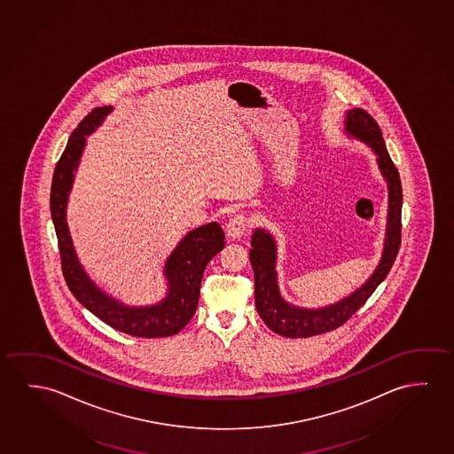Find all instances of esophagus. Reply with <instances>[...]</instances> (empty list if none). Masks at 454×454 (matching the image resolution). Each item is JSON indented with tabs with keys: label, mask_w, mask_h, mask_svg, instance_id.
Returning <instances> with one entry per match:
<instances>
[{
	"label": "esophagus",
	"mask_w": 454,
	"mask_h": 454,
	"mask_svg": "<svg viewBox=\"0 0 454 454\" xmlns=\"http://www.w3.org/2000/svg\"><path fill=\"white\" fill-rule=\"evenodd\" d=\"M250 228V220L244 214H236L230 218V223L226 226L228 236L232 239H239L244 236L245 232Z\"/></svg>",
	"instance_id": "34e87169"
}]
</instances>
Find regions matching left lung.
<instances>
[{
  "label": "left lung",
  "instance_id": "1",
  "mask_svg": "<svg viewBox=\"0 0 454 454\" xmlns=\"http://www.w3.org/2000/svg\"><path fill=\"white\" fill-rule=\"evenodd\" d=\"M346 130L356 137L358 140L368 143L377 153L379 168L384 173L390 190V207H388V223H387V239H385L384 256L376 272L363 285L358 291L350 294L348 299L338 301L332 307L322 309H303L287 305L279 295L275 272L277 247L272 236L264 230H256L252 238L253 272H254V301L261 319L265 325L272 328L275 333L287 338H308V336L327 333L341 327L350 319L356 309L366 303L371 294L384 281L390 272L395 259L398 256L401 247V210H403V187L395 163L385 147L382 130L376 119L363 108H354L346 116Z\"/></svg>",
  "mask_w": 454,
  "mask_h": 454
}]
</instances>
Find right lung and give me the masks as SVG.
Segmentation results:
<instances>
[{
    "instance_id": "right-lung-1",
    "label": "right lung",
    "mask_w": 454,
    "mask_h": 454,
    "mask_svg": "<svg viewBox=\"0 0 454 454\" xmlns=\"http://www.w3.org/2000/svg\"><path fill=\"white\" fill-rule=\"evenodd\" d=\"M112 112V106H98L88 113L70 135L67 146L58 160L50 190V212L55 224L61 269L70 293L84 308L114 330L138 338L176 335L195 314L200 301L202 273L210 259L224 247V232L218 223L204 224L190 231L168 258V295L165 301L145 308H129L102 293L78 264L66 223V204L74 171L83 151L84 135L90 133Z\"/></svg>"
}]
</instances>
